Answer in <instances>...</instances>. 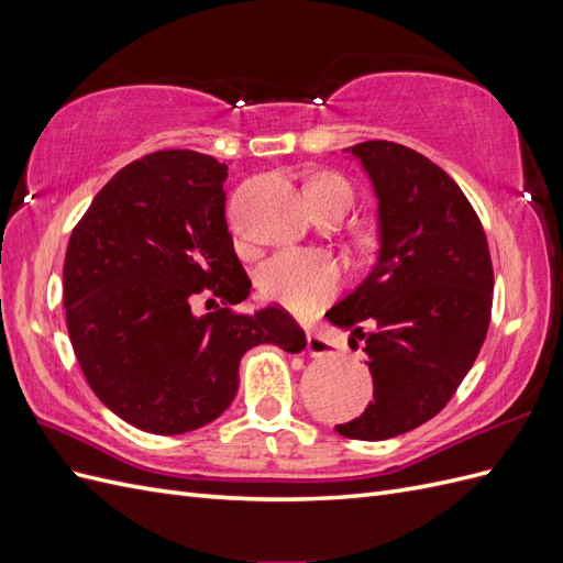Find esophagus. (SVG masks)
Instances as JSON below:
<instances>
[{
  "label": "esophagus",
  "mask_w": 563,
  "mask_h": 563,
  "mask_svg": "<svg viewBox=\"0 0 563 563\" xmlns=\"http://www.w3.org/2000/svg\"><path fill=\"white\" fill-rule=\"evenodd\" d=\"M308 352L312 356H333V354H338L333 340H329L327 335L317 333V331L308 333Z\"/></svg>",
  "instance_id": "obj_1"
}]
</instances>
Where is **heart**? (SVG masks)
I'll return each instance as SVG.
<instances>
[{"instance_id":"obj_1","label":"heart","mask_w":563,"mask_h":563,"mask_svg":"<svg viewBox=\"0 0 563 563\" xmlns=\"http://www.w3.org/2000/svg\"><path fill=\"white\" fill-rule=\"evenodd\" d=\"M305 192L317 211L331 203H343L350 209L354 197L352 185L335 174L314 176ZM340 284H343V269L333 255L323 251H282L261 267L258 275L263 298L294 312L319 308L338 291Z\"/></svg>"}]
</instances>
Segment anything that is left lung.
<instances>
[{
    "label": "left lung",
    "mask_w": 563,
    "mask_h": 563,
    "mask_svg": "<svg viewBox=\"0 0 563 563\" xmlns=\"http://www.w3.org/2000/svg\"><path fill=\"white\" fill-rule=\"evenodd\" d=\"M352 155L378 195L380 258L327 319L366 343L373 401L335 430L380 441L434 418L467 376L488 333L493 263L479 216L444 168L389 141Z\"/></svg>",
    "instance_id": "obj_1"
}]
</instances>
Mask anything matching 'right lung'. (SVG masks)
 I'll use <instances>...</instances> for the list:
<instances>
[{"mask_svg": "<svg viewBox=\"0 0 563 563\" xmlns=\"http://www.w3.org/2000/svg\"><path fill=\"white\" fill-rule=\"evenodd\" d=\"M225 178L228 166L201 152H152L106 183L67 244L63 305L79 368L143 432L183 434L216 420L253 345L291 354L308 345L284 308L234 310L251 279L228 232ZM197 295L221 305L195 318Z\"/></svg>", "mask_w": 563, "mask_h": 563, "instance_id": "add662e5", "label": "right lung"}]
</instances>
